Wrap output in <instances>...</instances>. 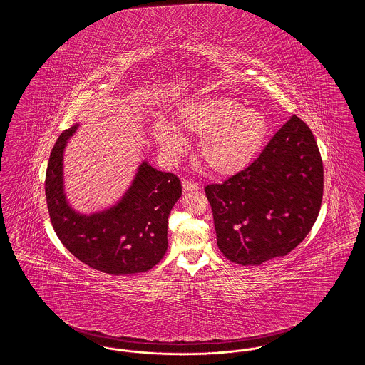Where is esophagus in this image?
I'll use <instances>...</instances> for the list:
<instances>
[{
	"mask_svg": "<svg viewBox=\"0 0 365 365\" xmlns=\"http://www.w3.org/2000/svg\"><path fill=\"white\" fill-rule=\"evenodd\" d=\"M182 186H183V190L185 191H195L200 189V186L197 183H194L191 180H186V179L182 182Z\"/></svg>",
	"mask_w": 365,
	"mask_h": 365,
	"instance_id": "obj_1",
	"label": "esophagus"
}]
</instances>
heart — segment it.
<instances>
[{
    "label": "heart",
    "mask_w": 365,
    "mask_h": 365,
    "mask_svg": "<svg viewBox=\"0 0 365 365\" xmlns=\"http://www.w3.org/2000/svg\"><path fill=\"white\" fill-rule=\"evenodd\" d=\"M178 127L201 137L198 155L209 171L231 175L245 168L260 150L268 134V120L257 108H242L228 97L192 100L178 115ZM155 138L170 158L185 149L183 135L171 124L160 122Z\"/></svg>",
    "instance_id": "obj_1"
}]
</instances>
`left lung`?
Wrapping results in <instances>:
<instances>
[{"label":"left lung","instance_id":"left-lung-1","mask_svg":"<svg viewBox=\"0 0 365 365\" xmlns=\"http://www.w3.org/2000/svg\"><path fill=\"white\" fill-rule=\"evenodd\" d=\"M217 246L242 265L286 256L311 231L323 198V161L312 131L293 116L260 156L223 183L208 185Z\"/></svg>","mask_w":365,"mask_h":365}]
</instances>
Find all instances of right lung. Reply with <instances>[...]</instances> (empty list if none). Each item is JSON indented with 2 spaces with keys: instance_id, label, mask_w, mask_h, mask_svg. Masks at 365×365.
Listing matches in <instances>:
<instances>
[{
  "instance_id": "add662e5",
  "label": "right lung",
  "mask_w": 365,
  "mask_h": 365,
  "mask_svg": "<svg viewBox=\"0 0 365 365\" xmlns=\"http://www.w3.org/2000/svg\"><path fill=\"white\" fill-rule=\"evenodd\" d=\"M79 124L66 130L53 146L45 192L53 228L78 260L110 275L146 272L168 247V216L182 195L180 180L142 161L122 198L110 208L79 213L64 191V150Z\"/></svg>"
}]
</instances>
